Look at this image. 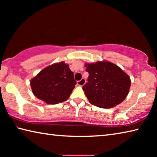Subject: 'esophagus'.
Instances as JSON below:
<instances>
[{"label":"esophagus","mask_w":157,"mask_h":157,"mask_svg":"<svg viewBox=\"0 0 157 157\" xmlns=\"http://www.w3.org/2000/svg\"><path fill=\"white\" fill-rule=\"evenodd\" d=\"M85 83H86V79H85L84 78H82L81 80L78 81V84L79 85V86H84V85L85 84Z\"/></svg>","instance_id":"1"}]
</instances>
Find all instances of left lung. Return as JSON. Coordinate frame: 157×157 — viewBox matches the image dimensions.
I'll use <instances>...</instances> for the list:
<instances>
[{
	"instance_id": "left-lung-1",
	"label": "left lung",
	"mask_w": 157,
	"mask_h": 157,
	"mask_svg": "<svg viewBox=\"0 0 157 157\" xmlns=\"http://www.w3.org/2000/svg\"><path fill=\"white\" fill-rule=\"evenodd\" d=\"M85 67L89 78L82 89L91 105L109 109L125 99L131 80L120 67L107 61L85 63Z\"/></svg>"
}]
</instances>
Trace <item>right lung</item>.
Listing matches in <instances>:
<instances>
[{"label": "right lung", "instance_id": "right-lung-1", "mask_svg": "<svg viewBox=\"0 0 157 157\" xmlns=\"http://www.w3.org/2000/svg\"><path fill=\"white\" fill-rule=\"evenodd\" d=\"M75 84L73 73L63 62L44 68L30 80L33 94L50 105L67 100Z\"/></svg>", "mask_w": 157, "mask_h": 157}]
</instances>
